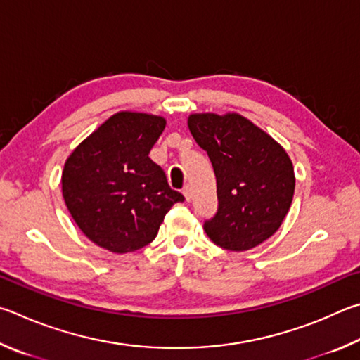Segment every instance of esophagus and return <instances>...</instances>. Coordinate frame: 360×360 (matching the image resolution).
Returning a JSON list of instances; mask_svg holds the SVG:
<instances>
[{"mask_svg": "<svg viewBox=\"0 0 360 360\" xmlns=\"http://www.w3.org/2000/svg\"><path fill=\"white\" fill-rule=\"evenodd\" d=\"M184 196H185V199L188 200V202H190V200L193 199V193H191V188H190V186H188V185H186V186L184 188Z\"/></svg>", "mask_w": 360, "mask_h": 360, "instance_id": "esophagus-1", "label": "esophagus"}]
</instances>
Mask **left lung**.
Returning a JSON list of instances; mask_svg holds the SVG:
<instances>
[{"label":"left lung","instance_id":"left-lung-1","mask_svg":"<svg viewBox=\"0 0 360 360\" xmlns=\"http://www.w3.org/2000/svg\"><path fill=\"white\" fill-rule=\"evenodd\" d=\"M188 128L217 176L218 209L204 221L210 240L245 251L272 237L294 196V167L286 151L237 113H194Z\"/></svg>","mask_w":360,"mask_h":360}]
</instances>
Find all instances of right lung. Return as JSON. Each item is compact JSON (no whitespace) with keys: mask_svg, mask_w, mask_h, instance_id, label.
<instances>
[{"mask_svg":"<svg viewBox=\"0 0 360 360\" xmlns=\"http://www.w3.org/2000/svg\"><path fill=\"white\" fill-rule=\"evenodd\" d=\"M166 120L120 112L88 136L63 170V198L80 231L112 253L155 240L170 207L184 194L169 186L150 150Z\"/></svg>","mask_w":360,"mask_h":360,"instance_id":"obj_1","label":"right lung"}]
</instances>
